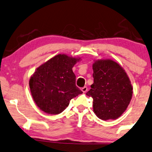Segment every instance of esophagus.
<instances>
[{"instance_id": "34e87169", "label": "esophagus", "mask_w": 152, "mask_h": 152, "mask_svg": "<svg viewBox=\"0 0 152 152\" xmlns=\"http://www.w3.org/2000/svg\"><path fill=\"white\" fill-rule=\"evenodd\" d=\"M82 91L83 92V93H86L87 91V90H88V88L87 87H83L82 88Z\"/></svg>"}]
</instances>
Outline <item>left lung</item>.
Instances as JSON below:
<instances>
[{
    "mask_svg": "<svg viewBox=\"0 0 152 152\" xmlns=\"http://www.w3.org/2000/svg\"><path fill=\"white\" fill-rule=\"evenodd\" d=\"M93 70L94 83L86 95L94 99V112L102 120L116 119L132 99L130 79L123 67L110 59L95 61Z\"/></svg>",
    "mask_w": 152,
    "mask_h": 152,
    "instance_id": "8db88e82",
    "label": "left lung"
}]
</instances>
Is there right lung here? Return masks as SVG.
<instances>
[{
    "label": "right lung",
    "instance_id": "1",
    "mask_svg": "<svg viewBox=\"0 0 152 152\" xmlns=\"http://www.w3.org/2000/svg\"><path fill=\"white\" fill-rule=\"evenodd\" d=\"M80 58L60 54L37 67L29 80L32 97L42 111L50 115L62 113L72 98L83 94L76 85L72 67Z\"/></svg>",
    "mask_w": 152,
    "mask_h": 152
}]
</instances>
